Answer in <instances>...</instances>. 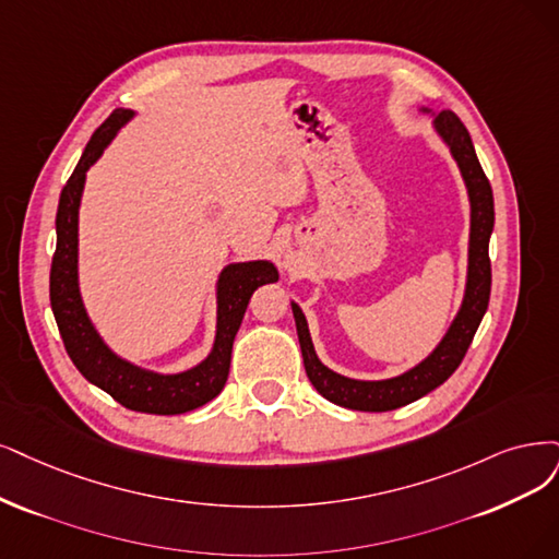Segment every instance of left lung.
Segmentation results:
<instances>
[{"label":"left lung","instance_id":"obj_1","mask_svg":"<svg viewBox=\"0 0 559 559\" xmlns=\"http://www.w3.org/2000/svg\"><path fill=\"white\" fill-rule=\"evenodd\" d=\"M421 112H430L421 108ZM432 127L444 140L453 160L459 163V170L467 186L469 198V248H467V283L465 297L459 308L456 318L447 329L444 338L438 343L432 353L417 364L415 368L405 370L403 376L389 380H353L334 373L326 368L318 355L308 334V324L301 308L293 301V313L297 322V336L301 345V357L306 376L320 394L341 407L361 409V412H389L403 407L412 401L426 396L428 391L440 386L456 370L467 353V347L477 334L481 318L490 299V258L488 241L495 223L492 210V189L490 181L481 170V163L474 152L472 138L463 121L451 110H442L432 115Z\"/></svg>","mask_w":559,"mask_h":559}]
</instances>
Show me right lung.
I'll list each match as a JSON object with an SVG mask.
<instances>
[{"label": "right lung", "instance_id": "add662e5", "mask_svg": "<svg viewBox=\"0 0 559 559\" xmlns=\"http://www.w3.org/2000/svg\"><path fill=\"white\" fill-rule=\"evenodd\" d=\"M135 112L115 110L94 131L73 175L61 189L57 206V248L50 266V306L61 341L75 368L117 403L147 415H183L216 399L230 373L233 343L251 295L264 283L278 281L269 260L227 264L216 283V338L212 353L181 373L163 376L115 355L94 329L78 283V212L85 177L117 131Z\"/></svg>", "mask_w": 559, "mask_h": 559}]
</instances>
